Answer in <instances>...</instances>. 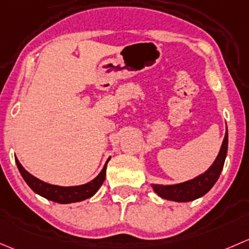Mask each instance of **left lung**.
Here are the masks:
<instances>
[{"mask_svg": "<svg viewBox=\"0 0 249 249\" xmlns=\"http://www.w3.org/2000/svg\"><path fill=\"white\" fill-rule=\"evenodd\" d=\"M228 152V130L225 132L223 143L213 164L201 175L196 176L193 180H189L178 184H152V188L160 198L166 200L178 202H187L196 200L205 196L213 187L218 180L224 165L225 157Z\"/></svg>", "mask_w": 249, "mask_h": 249, "instance_id": "left-lung-1", "label": "left lung"}]
</instances>
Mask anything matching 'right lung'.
I'll return each instance as SVG.
<instances>
[{
    "instance_id": "right-lung-1",
    "label": "right lung",
    "mask_w": 249,
    "mask_h": 249,
    "mask_svg": "<svg viewBox=\"0 0 249 249\" xmlns=\"http://www.w3.org/2000/svg\"><path fill=\"white\" fill-rule=\"evenodd\" d=\"M110 160H107L104 164L103 169L101 173L98 174L97 178L93 180L87 182L85 184H80V186H71V187H62V186H55V184L47 183L43 182L39 178H35L31 175L27 170H25L24 166L20 164L18 158H15V163H17L18 169H19L20 174H21L22 178L25 182L30 186V188L37 194L42 196L43 198L48 199V200L58 202V204H71V202L76 201H83L85 199L91 198L92 196L96 194L98 191L99 187L103 184L104 180H106V173H107V164Z\"/></svg>"
}]
</instances>
